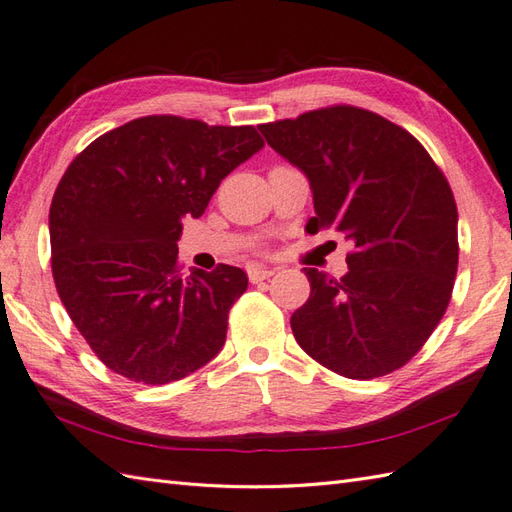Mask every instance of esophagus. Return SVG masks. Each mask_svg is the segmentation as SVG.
<instances>
[{"label": "esophagus", "mask_w": 512, "mask_h": 512, "mask_svg": "<svg viewBox=\"0 0 512 512\" xmlns=\"http://www.w3.org/2000/svg\"><path fill=\"white\" fill-rule=\"evenodd\" d=\"M275 275V268H264V266H248V279L251 283H261Z\"/></svg>", "instance_id": "1"}]
</instances>
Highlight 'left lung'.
I'll return each instance as SVG.
<instances>
[{
  "instance_id": "1",
  "label": "left lung",
  "mask_w": 512,
  "mask_h": 512,
  "mask_svg": "<svg viewBox=\"0 0 512 512\" xmlns=\"http://www.w3.org/2000/svg\"><path fill=\"white\" fill-rule=\"evenodd\" d=\"M310 181L307 231L353 244L349 272L303 268L310 299L290 318L296 342L342 377L373 379L421 351L458 270V209L443 172L408 130L358 106H329L259 126Z\"/></svg>"
}]
</instances>
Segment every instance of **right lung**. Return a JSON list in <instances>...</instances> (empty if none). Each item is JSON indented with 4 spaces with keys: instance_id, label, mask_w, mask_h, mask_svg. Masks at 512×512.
I'll return each instance as SVG.
<instances>
[{
    "instance_id": "add662e5",
    "label": "right lung",
    "mask_w": 512,
    "mask_h": 512,
    "mask_svg": "<svg viewBox=\"0 0 512 512\" xmlns=\"http://www.w3.org/2000/svg\"><path fill=\"white\" fill-rule=\"evenodd\" d=\"M264 148L253 126L148 115L71 161L50 207L52 275L93 353L139 384H170L211 362L246 292L242 268L178 270L183 218H200L237 165Z\"/></svg>"
}]
</instances>
